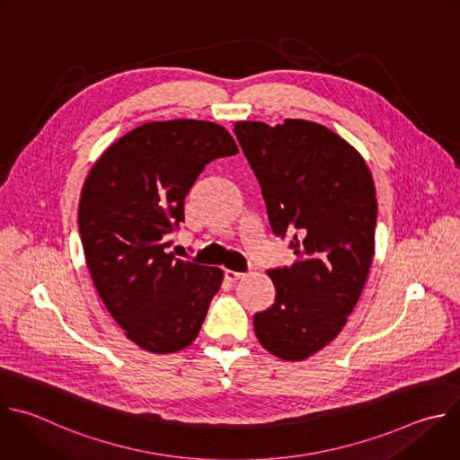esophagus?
<instances>
[{"label": "esophagus", "mask_w": 460, "mask_h": 460, "mask_svg": "<svg viewBox=\"0 0 460 460\" xmlns=\"http://www.w3.org/2000/svg\"><path fill=\"white\" fill-rule=\"evenodd\" d=\"M224 276H226V279H229V281H236V279L243 278V272H236V270H226V272H224Z\"/></svg>", "instance_id": "obj_1"}]
</instances>
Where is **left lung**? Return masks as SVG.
Returning <instances> with one entry per match:
<instances>
[{"label": "left lung", "mask_w": 460, "mask_h": 460, "mask_svg": "<svg viewBox=\"0 0 460 460\" xmlns=\"http://www.w3.org/2000/svg\"><path fill=\"white\" fill-rule=\"evenodd\" d=\"M234 135L260 184L276 236L296 260L267 274L274 303L254 314L263 349L301 361L345 327L365 287L377 222L372 175L359 153L322 124L243 120Z\"/></svg>", "instance_id": "obj_1"}]
</instances>
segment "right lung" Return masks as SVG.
<instances>
[{
  "label": "right lung",
  "mask_w": 460,
  "mask_h": 460,
  "mask_svg": "<svg viewBox=\"0 0 460 460\" xmlns=\"http://www.w3.org/2000/svg\"><path fill=\"white\" fill-rule=\"evenodd\" d=\"M238 153L229 131L193 119L142 124L92 168L79 234L93 285L140 349L170 354L199 336L224 272L175 258L172 234L204 168Z\"/></svg>",
  "instance_id": "add662e5"
}]
</instances>
